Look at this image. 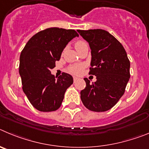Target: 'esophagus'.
Here are the masks:
<instances>
[{
  "mask_svg": "<svg viewBox=\"0 0 149 149\" xmlns=\"http://www.w3.org/2000/svg\"><path fill=\"white\" fill-rule=\"evenodd\" d=\"M77 79H78L77 77H76V76H74V77H73V81H77Z\"/></svg>",
  "mask_w": 149,
  "mask_h": 149,
  "instance_id": "esophagus-1",
  "label": "esophagus"
}]
</instances>
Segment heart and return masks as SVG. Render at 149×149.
<instances>
[{"mask_svg":"<svg viewBox=\"0 0 149 149\" xmlns=\"http://www.w3.org/2000/svg\"><path fill=\"white\" fill-rule=\"evenodd\" d=\"M85 43L84 41H79L75 44V48H78L79 47H80L81 45H84ZM83 68H84V66L82 65H70V66L68 67V71L69 73H72V74H75V75H78L80 74L82 71Z\"/></svg>","mask_w":149,"mask_h":149,"instance_id":"heart-1","label":"heart"}]
</instances>
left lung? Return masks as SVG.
I'll use <instances>...</instances> for the list:
<instances>
[{"instance_id": "obj_1", "label": "left lung", "mask_w": 149, "mask_h": 149, "mask_svg": "<svg viewBox=\"0 0 149 149\" xmlns=\"http://www.w3.org/2000/svg\"><path fill=\"white\" fill-rule=\"evenodd\" d=\"M89 43L91 67L89 74L95 82L84 79L86 87L81 91V100L88 110L104 112L113 108L125 93L130 79V61L121 43L104 29L79 30Z\"/></svg>"}]
</instances>
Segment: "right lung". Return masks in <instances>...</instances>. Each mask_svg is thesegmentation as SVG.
<instances>
[{"instance_id": "obj_1", "label": "right lung", "mask_w": 149, "mask_h": 149, "mask_svg": "<svg viewBox=\"0 0 149 149\" xmlns=\"http://www.w3.org/2000/svg\"><path fill=\"white\" fill-rule=\"evenodd\" d=\"M79 36L74 29L52 27L38 32L28 41L20 56L19 73L23 91L36 109L58 110L73 77L62 73L57 79L50 70L56 67L70 40Z\"/></svg>"}]
</instances>
